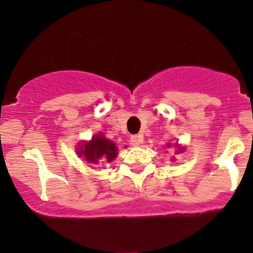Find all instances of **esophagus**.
<instances>
[{
    "label": "esophagus",
    "mask_w": 253,
    "mask_h": 253,
    "mask_svg": "<svg viewBox=\"0 0 253 253\" xmlns=\"http://www.w3.org/2000/svg\"><path fill=\"white\" fill-rule=\"evenodd\" d=\"M143 141V136L142 135H133L131 136V138H129V142H131L132 146H138V145H141Z\"/></svg>",
    "instance_id": "obj_1"
}]
</instances>
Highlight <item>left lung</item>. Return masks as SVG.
<instances>
[{"label":"left lung","mask_w":253,"mask_h":253,"mask_svg":"<svg viewBox=\"0 0 253 253\" xmlns=\"http://www.w3.org/2000/svg\"><path fill=\"white\" fill-rule=\"evenodd\" d=\"M180 152H181V151H180Z\"/></svg>","instance_id":"left-lung-1"}]
</instances>
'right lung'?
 <instances>
[{"mask_svg":"<svg viewBox=\"0 0 253 253\" xmlns=\"http://www.w3.org/2000/svg\"><path fill=\"white\" fill-rule=\"evenodd\" d=\"M79 155H83L84 160L89 164L97 165L101 160L111 163L117 156V147L110 140L104 138V136L97 135L89 142L83 143L79 150Z\"/></svg>","mask_w":253,"mask_h":253,"instance_id":"add662e5","label":"right lung"}]
</instances>
